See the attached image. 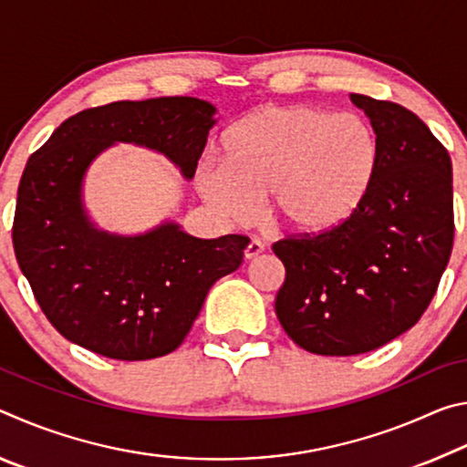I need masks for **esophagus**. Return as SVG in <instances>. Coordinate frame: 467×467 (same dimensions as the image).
I'll return each instance as SVG.
<instances>
[{
    "instance_id": "1",
    "label": "esophagus",
    "mask_w": 467,
    "mask_h": 467,
    "mask_svg": "<svg viewBox=\"0 0 467 467\" xmlns=\"http://www.w3.org/2000/svg\"><path fill=\"white\" fill-rule=\"evenodd\" d=\"M262 253H264V244L259 241H251L247 244V249H244V259H249L251 262V259H257Z\"/></svg>"
}]
</instances>
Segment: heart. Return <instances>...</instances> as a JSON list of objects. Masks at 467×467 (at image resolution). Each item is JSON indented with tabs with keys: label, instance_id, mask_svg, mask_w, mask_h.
<instances>
[{
	"label": "heart",
	"instance_id": "b5f03b06",
	"mask_svg": "<svg viewBox=\"0 0 467 467\" xmlns=\"http://www.w3.org/2000/svg\"><path fill=\"white\" fill-rule=\"evenodd\" d=\"M379 158L377 133L354 113L267 105L226 130L223 161H205L197 189L228 220H247L257 197L278 226L326 234L365 200Z\"/></svg>",
	"mask_w": 467,
	"mask_h": 467
}]
</instances>
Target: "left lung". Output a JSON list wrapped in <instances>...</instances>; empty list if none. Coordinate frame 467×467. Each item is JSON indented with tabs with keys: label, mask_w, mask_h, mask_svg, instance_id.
<instances>
[{
	"label": "left lung",
	"mask_w": 467,
	"mask_h": 467,
	"mask_svg": "<svg viewBox=\"0 0 467 467\" xmlns=\"http://www.w3.org/2000/svg\"><path fill=\"white\" fill-rule=\"evenodd\" d=\"M350 99L379 141L365 200L336 231L272 244L286 267L275 315L292 342L323 357L365 354L416 326L455 233L447 148L406 107L365 94Z\"/></svg>",
	"instance_id": "left-lung-1"
}]
</instances>
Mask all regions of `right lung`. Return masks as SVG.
Returning a JSON list of instances; mask_svg holds the SVG:
<instances>
[{
	"instance_id": "add662e5",
	"label": "right lung",
	"mask_w": 467,
	"mask_h": 467,
	"mask_svg": "<svg viewBox=\"0 0 467 467\" xmlns=\"http://www.w3.org/2000/svg\"><path fill=\"white\" fill-rule=\"evenodd\" d=\"M216 109L193 97L119 100L63 121L28 158L12 241L38 306L59 334L115 360L177 350L212 284L239 270L249 239H195L175 223L138 236L99 231L82 203L86 169L115 141L146 146L195 175Z\"/></svg>"
}]
</instances>
